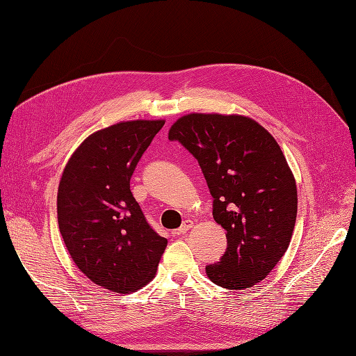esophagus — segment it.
I'll list each match as a JSON object with an SVG mask.
<instances>
[{
	"label": "esophagus",
	"mask_w": 356,
	"mask_h": 356,
	"mask_svg": "<svg viewBox=\"0 0 356 356\" xmlns=\"http://www.w3.org/2000/svg\"><path fill=\"white\" fill-rule=\"evenodd\" d=\"M191 228H193V220L187 219V220H184L182 225H181L178 229L174 231V234H175V236H184V234H186V232H188V229H191Z\"/></svg>",
	"instance_id": "esophagus-1"
}]
</instances>
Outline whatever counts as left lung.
Returning a JSON list of instances; mask_svg holds the SVG:
<instances>
[{
  "mask_svg": "<svg viewBox=\"0 0 356 356\" xmlns=\"http://www.w3.org/2000/svg\"><path fill=\"white\" fill-rule=\"evenodd\" d=\"M197 159L213 197L227 250L206 266L216 286L243 290L262 281L286 253L298 215L295 177L264 127L238 115L191 113L169 129Z\"/></svg>",
  "mask_w": 356,
  "mask_h": 356,
  "instance_id": "1",
  "label": "left lung"
}]
</instances>
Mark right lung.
Returning a JSON list of instances; mask_svg holds the SVG:
<instances>
[{
	"label": "right lung",
	"instance_id": "add662e5",
	"mask_svg": "<svg viewBox=\"0 0 356 356\" xmlns=\"http://www.w3.org/2000/svg\"><path fill=\"white\" fill-rule=\"evenodd\" d=\"M165 120H131L94 132L60 179L57 219L73 262L92 283L131 293L154 277L168 240L147 222L129 188Z\"/></svg>",
	"mask_w": 356,
	"mask_h": 356
}]
</instances>
